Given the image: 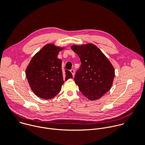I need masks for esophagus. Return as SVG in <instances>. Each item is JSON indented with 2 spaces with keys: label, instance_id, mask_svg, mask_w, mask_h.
<instances>
[{
  "label": "esophagus",
  "instance_id": "34e87169",
  "mask_svg": "<svg viewBox=\"0 0 145 145\" xmlns=\"http://www.w3.org/2000/svg\"><path fill=\"white\" fill-rule=\"evenodd\" d=\"M71 72L72 73V75L74 76V73H75V72H74V69H72L71 71Z\"/></svg>",
  "mask_w": 145,
  "mask_h": 145
}]
</instances>
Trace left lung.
Listing matches in <instances>:
<instances>
[{"instance_id": "obj_1", "label": "left lung", "mask_w": 145, "mask_h": 145, "mask_svg": "<svg viewBox=\"0 0 145 145\" xmlns=\"http://www.w3.org/2000/svg\"><path fill=\"white\" fill-rule=\"evenodd\" d=\"M72 50L78 56L81 65L74 80L87 99H100L111 88L115 69L111 62L95 45H74Z\"/></svg>"}]
</instances>
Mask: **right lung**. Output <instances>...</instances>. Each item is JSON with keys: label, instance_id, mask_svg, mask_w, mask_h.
Masks as SVG:
<instances>
[{"label": "right lung", "instance_id": "1", "mask_svg": "<svg viewBox=\"0 0 145 145\" xmlns=\"http://www.w3.org/2000/svg\"><path fill=\"white\" fill-rule=\"evenodd\" d=\"M64 48L48 44L31 58L26 69V76L34 93L40 98L50 99L61 91L64 80L73 76L62 68V61L57 58Z\"/></svg>", "mask_w": 145, "mask_h": 145}]
</instances>
